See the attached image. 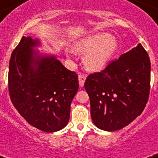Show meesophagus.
<instances>
[{
    "label": "esophagus",
    "instance_id": "34e87169",
    "mask_svg": "<svg viewBox=\"0 0 158 158\" xmlns=\"http://www.w3.org/2000/svg\"><path fill=\"white\" fill-rule=\"evenodd\" d=\"M85 79H86V76L84 74H79V85L80 86H84V82H85Z\"/></svg>",
    "mask_w": 158,
    "mask_h": 158
}]
</instances>
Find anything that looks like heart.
<instances>
[{
  "instance_id": "b5f03b06",
  "label": "heart",
  "mask_w": 158,
  "mask_h": 158,
  "mask_svg": "<svg viewBox=\"0 0 158 158\" xmlns=\"http://www.w3.org/2000/svg\"><path fill=\"white\" fill-rule=\"evenodd\" d=\"M74 52L84 55V64L90 71H100L105 68L118 48L117 40L107 33L90 34L74 44Z\"/></svg>"
}]
</instances>
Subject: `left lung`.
Here are the masks:
<instances>
[{
  "mask_svg": "<svg viewBox=\"0 0 158 158\" xmlns=\"http://www.w3.org/2000/svg\"><path fill=\"white\" fill-rule=\"evenodd\" d=\"M151 63L141 44L101 72L87 77L84 88L89 94L91 117L101 130L115 131L136 119L149 98Z\"/></svg>",
  "mask_w": 158,
  "mask_h": 158,
  "instance_id": "obj_1",
  "label": "left lung"
}]
</instances>
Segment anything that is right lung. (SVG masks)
Masks as SVG:
<instances>
[{
    "mask_svg": "<svg viewBox=\"0 0 158 158\" xmlns=\"http://www.w3.org/2000/svg\"><path fill=\"white\" fill-rule=\"evenodd\" d=\"M38 40L23 37L10 60L8 88L14 106L28 124L45 132L67 125L79 89L78 74L54 56L36 57Z\"/></svg>",
    "mask_w": 158,
    "mask_h": 158,
    "instance_id": "1",
    "label": "right lung"
}]
</instances>
